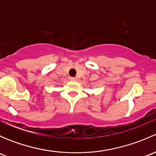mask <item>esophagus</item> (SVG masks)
Here are the masks:
<instances>
[{"label": "esophagus", "mask_w": 156, "mask_h": 156, "mask_svg": "<svg viewBox=\"0 0 156 156\" xmlns=\"http://www.w3.org/2000/svg\"><path fill=\"white\" fill-rule=\"evenodd\" d=\"M70 79L72 80V81H77V80H78V78H75V77H71Z\"/></svg>", "instance_id": "esophagus-1"}]
</instances>
